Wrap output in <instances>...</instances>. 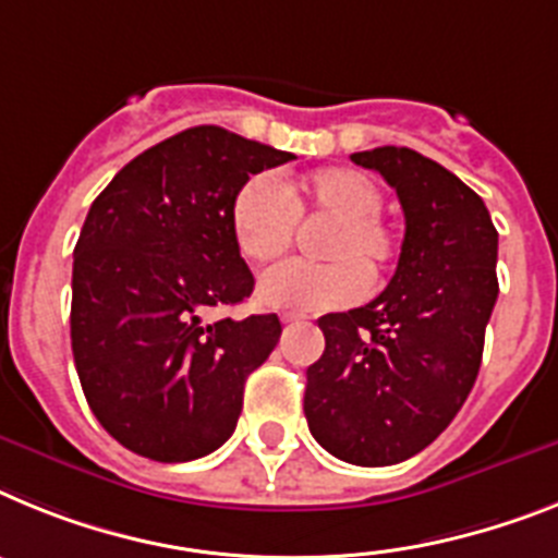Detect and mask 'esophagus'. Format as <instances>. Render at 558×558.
Wrapping results in <instances>:
<instances>
[{
    "instance_id": "obj_1",
    "label": "esophagus",
    "mask_w": 558,
    "mask_h": 558,
    "mask_svg": "<svg viewBox=\"0 0 558 558\" xmlns=\"http://www.w3.org/2000/svg\"><path fill=\"white\" fill-rule=\"evenodd\" d=\"M280 319H283L286 326H289V323H300L303 317H300V314H294V312H286V314H280Z\"/></svg>"
}]
</instances>
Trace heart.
I'll return each mask as SVG.
<instances>
[{
	"label": "heart",
	"mask_w": 558,
	"mask_h": 558,
	"mask_svg": "<svg viewBox=\"0 0 558 558\" xmlns=\"http://www.w3.org/2000/svg\"><path fill=\"white\" fill-rule=\"evenodd\" d=\"M381 191L367 173L323 168L283 187L269 173H255L230 202L235 250L252 264H269L289 250L298 219H331L317 241L328 260H286L264 272L258 300L266 308L312 314L351 306L393 264L399 241L381 219Z\"/></svg>",
	"instance_id": "heart-1"
}]
</instances>
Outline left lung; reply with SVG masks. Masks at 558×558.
Returning a JSON list of instances; mask_svg holds the SVG:
<instances>
[{"label":"left lung","instance_id":"obj_1","mask_svg":"<svg viewBox=\"0 0 558 558\" xmlns=\"http://www.w3.org/2000/svg\"><path fill=\"white\" fill-rule=\"evenodd\" d=\"M404 210L399 266L367 306L319 317L306 421L333 458L393 466L426 449L472 390L497 303V230L483 198L413 148L351 154Z\"/></svg>","mask_w":558,"mask_h":558}]
</instances>
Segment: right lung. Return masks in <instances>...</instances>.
<instances>
[{
	"label": "right lung",
	"mask_w": 558,
	"mask_h": 558,
	"mask_svg": "<svg viewBox=\"0 0 558 558\" xmlns=\"http://www.w3.org/2000/svg\"><path fill=\"white\" fill-rule=\"evenodd\" d=\"M294 154L196 125L134 157L89 207L72 264V356L95 418L125 449L185 463L239 424L244 385L280 339L278 314L225 317L252 294L230 202Z\"/></svg>",
	"instance_id": "add662e5"
}]
</instances>
